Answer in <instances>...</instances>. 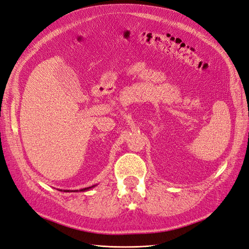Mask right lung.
<instances>
[{"instance_id":"1","label":"right lung","mask_w":249,"mask_h":249,"mask_svg":"<svg viewBox=\"0 0 249 249\" xmlns=\"http://www.w3.org/2000/svg\"><path fill=\"white\" fill-rule=\"evenodd\" d=\"M92 187H93V186H92ZM92 187H91V188H92ZM89 189H90V187H89V188H85V189H83V190H81V191H85V190H89ZM66 192H67V191H66ZM68 192H69V191H68Z\"/></svg>"}]
</instances>
